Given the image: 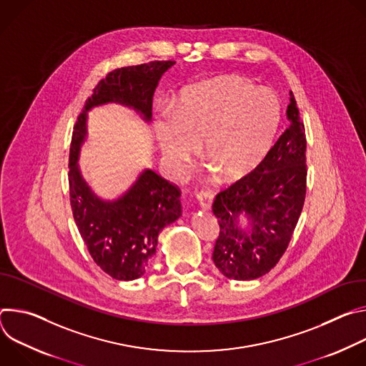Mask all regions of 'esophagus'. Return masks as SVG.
Instances as JSON below:
<instances>
[{
  "label": "esophagus",
  "instance_id": "34e87169",
  "mask_svg": "<svg viewBox=\"0 0 366 366\" xmlns=\"http://www.w3.org/2000/svg\"><path fill=\"white\" fill-rule=\"evenodd\" d=\"M213 192L212 191H199L197 192V201L199 204L201 208H204V210H210L212 208V204H213Z\"/></svg>",
  "mask_w": 366,
  "mask_h": 366
}]
</instances>
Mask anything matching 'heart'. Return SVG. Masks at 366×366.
<instances>
[{"label": "heart", "mask_w": 366, "mask_h": 366, "mask_svg": "<svg viewBox=\"0 0 366 366\" xmlns=\"http://www.w3.org/2000/svg\"><path fill=\"white\" fill-rule=\"evenodd\" d=\"M280 123L274 95L227 76L185 91L174 112L156 126V139L172 172H182L202 144V158L233 182L265 159Z\"/></svg>", "instance_id": "b5f03b06"}]
</instances>
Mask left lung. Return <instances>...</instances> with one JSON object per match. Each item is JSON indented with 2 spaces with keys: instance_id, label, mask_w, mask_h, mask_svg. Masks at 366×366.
Instances as JSON below:
<instances>
[{
  "instance_id": "1",
  "label": "left lung",
  "mask_w": 366,
  "mask_h": 366,
  "mask_svg": "<svg viewBox=\"0 0 366 366\" xmlns=\"http://www.w3.org/2000/svg\"><path fill=\"white\" fill-rule=\"evenodd\" d=\"M290 127L247 177L217 194L213 213L220 232L213 260L230 280L250 281L268 274L292 237L305 198V129L294 94L287 109ZM244 217L251 227H239Z\"/></svg>"
}]
</instances>
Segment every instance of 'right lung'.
Listing matches in <instances>:
<instances>
[{"label":"right lung","mask_w":366,"mask_h":366,"mask_svg":"<svg viewBox=\"0 0 366 366\" xmlns=\"http://www.w3.org/2000/svg\"><path fill=\"white\" fill-rule=\"evenodd\" d=\"M174 64L154 61L114 69L94 88L74 126L68 174L74 220L94 262L119 281H133L144 274L159 233L181 217V191L154 171L144 169L119 198H99L78 165L88 134V113L94 107L116 102L134 110L149 123L154 89Z\"/></svg>","instance_id":"right-lung-1"}]
</instances>
